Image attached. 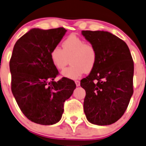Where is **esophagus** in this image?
Returning a JSON list of instances; mask_svg holds the SVG:
<instances>
[{"label": "esophagus", "instance_id": "obj_1", "mask_svg": "<svg viewBox=\"0 0 146 146\" xmlns=\"http://www.w3.org/2000/svg\"><path fill=\"white\" fill-rule=\"evenodd\" d=\"M75 83H76V86H80V81H79V80H76V81H75Z\"/></svg>", "mask_w": 146, "mask_h": 146}]
</instances>
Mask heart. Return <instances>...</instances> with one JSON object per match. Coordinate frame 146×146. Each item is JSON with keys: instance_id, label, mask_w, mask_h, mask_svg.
<instances>
[{"instance_id": "obj_1", "label": "heart", "mask_w": 146, "mask_h": 146, "mask_svg": "<svg viewBox=\"0 0 146 146\" xmlns=\"http://www.w3.org/2000/svg\"><path fill=\"white\" fill-rule=\"evenodd\" d=\"M52 63L56 69L65 68L70 58L71 66L62 72L64 77L77 79L93 69L97 61V51L92 43L85 42L76 35H70L62 43V49L55 46L50 52Z\"/></svg>"}]
</instances>
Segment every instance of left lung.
<instances>
[{
    "label": "left lung",
    "instance_id": "obj_1",
    "mask_svg": "<svg viewBox=\"0 0 146 146\" xmlns=\"http://www.w3.org/2000/svg\"><path fill=\"white\" fill-rule=\"evenodd\" d=\"M82 34L97 51L96 66L80 80L86 90L84 113L91 123L111 125L123 116L133 93V60L126 43L113 34L101 31Z\"/></svg>",
    "mask_w": 146,
    "mask_h": 146
}]
</instances>
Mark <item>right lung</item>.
Segmentation results:
<instances>
[{
	"mask_svg": "<svg viewBox=\"0 0 146 146\" xmlns=\"http://www.w3.org/2000/svg\"><path fill=\"white\" fill-rule=\"evenodd\" d=\"M64 28H33L15 43L10 60L11 90L21 111L28 119L40 125H53L60 120L64 102L76 86L62 78L50 57L51 49L60 43Z\"/></svg>",
	"mask_w": 146,
	"mask_h": 146,
	"instance_id": "right-lung-1",
	"label": "right lung"
}]
</instances>
